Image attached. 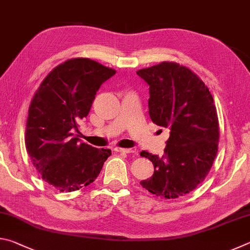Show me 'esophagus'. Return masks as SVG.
<instances>
[{
  "instance_id": "1",
  "label": "esophagus",
  "mask_w": 250,
  "mask_h": 250,
  "mask_svg": "<svg viewBox=\"0 0 250 250\" xmlns=\"http://www.w3.org/2000/svg\"><path fill=\"white\" fill-rule=\"evenodd\" d=\"M116 152H120V153H133L134 150L132 149H125V147H116Z\"/></svg>"
}]
</instances>
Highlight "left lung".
<instances>
[{
    "label": "left lung",
    "mask_w": 250,
    "mask_h": 250,
    "mask_svg": "<svg viewBox=\"0 0 250 250\" xmlns=\"http://www.w3.org/2000/svg\"><path fill=\"white\" fill-rule=\"evenodd\" d=\"M149 84V115L168 128L162 158L142 151L154 173L140 182L154 195L174 200L192 192L208 174L218 150V117L213 96L196 74L183 65L163 62L137 71Z\"/></svg>",
    "instance_id": "left-lung-1"
}]
</instances>
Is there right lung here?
Returning a JSON list of instances; mask_svg holds the SVG:
<instances>
[{"label": "right lung", "mask_w": 250, "mask_h": 250, "mask_svg": "<svg viewBox=\"0 0 250 250\" xmlns=\"http://www.w3.org/2000/svg\"><path fill=\"white\" fill-rule=\"evenodd\" d=\"M116 70L89 58H73L46 76L31 101L25 146L42 179L61 192L91 184L109 149H97L75 137L96 92Z\"/></svg>", "instance_id": "right-lung-1"}]
</instances>
